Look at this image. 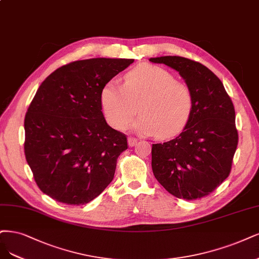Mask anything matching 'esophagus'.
<instances>
[{
    "instance_id": "esophagus-1",
    "label": "esophagus",
    "mask_w": 259,
    "mask_h": 259,
    "mask_svg": "<svg viewBox=\"0 0 259 259\" xmlns=\"http://www.w3.org/2000/svg\"><path fill=\"white\" fill-rule=\"evenodd\" d=\"M137 139L136 138H133V137H128L127 138V144L130 147H134L136 144H137Z\"/></svg>"
}]
</instances>
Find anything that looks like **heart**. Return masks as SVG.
Listing matches in <instances>:
<instances>
[{
    "instance_id": "heart-1",
    "label": "heart",
    "mask_w": 259,
    "mask_h": 259,
    "mask_svg": "<svg viewBox=\"0 0 259 259\" xmlns=\"http://www.w3.org/2000/svg\"><path fill=\"white\" fill-rule=\"evenodd\" d=\"M101 106L110 126L124 130L139 110L133 128L160 139L178 135L189 122L194 96L185 83L177 81L169 70L152 64H140L124 76V84L114 80L101 91ZM140 108L138 109V107Z\"/></svg>"
}]
</instances>
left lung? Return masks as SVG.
I'll use <instances>...</instances> for the list:
<instances>
[{
	"instance_id": "obj_1",
	"label": "left lung",
	"mask_w": 259,
	"mask_h": 259,
	"mask_svg": "<svg viewBox=\"0 0 259 259\" xmlns=\"http://www.w3.org/2000/svg\"><path fill=\"white\" fill-rule=\"evenodd\" d=\"M149 61L177 70L194 96L192 115L180 135L152 145L154 177L178 198H201L230 172L238 145L233 102L221 80L198 62L176 56Z\"/></svg>"
}]
</instances>
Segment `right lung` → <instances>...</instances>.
<instances>
[{
    "mask_svg": "<svg viewBox=\"0 0 259 259\" xmlns=\"http://www.w3.org/2000/svg\"><path fill=\"white\" fill-rule=\"evenodd\" d=\"M133 62L75 61L39 85L25 114L24 153L36 184L51 198L80 206L112 181L127 140L107 124L100 96L104 84Z\"/></svg>",
    "mask_w": 259,
    "mask_h": 259,
    "instance_id": "add662e5",
    "label": "right lung"
}]
</instances>
